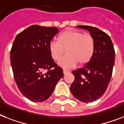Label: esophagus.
Segmentation results:
<instances>
[{
  "label": "esophagus",
  "mask_w": 124,
  "mask_h": 124,
  "mask_svg": "<svg viewBox=\"0 0 124 124\" xmlns=\"http://www.w3.org/2000/svg\"><path fill=\"white\" fill-rule=\"evenodd\" d=\"M63 74H67L69 73V71L66 70H63Z\"/></svg>",
  "instance_id": "esophagus-1"
}]
</instances>
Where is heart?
Wrapping results in <instances>:
<instances>
[{
	"label": "heart",
	"mask_w": 124,
	"mask_h": 124,
	"mask_svg": "<svg viewBox=\"0 0 124 124\" xmlns=\"http://www.w3.org/2000/svg\"><path fill=\"white\" fill-rule=\"evenodd\" d=\"M95 49V41L92 35L75 30H67L58 37V41H52L49 44V52L52 58L58 61L65 53L67 54L59 61L64 69L74 67L78 63L84 65L89 63Z\"/></svg>",
	"instance_id": "1"
}]
</instances>
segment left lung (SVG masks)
I'll return each mask as SVG.
<instances>
[{
    "label": "left lung",
    "instance_id": "8db88e82",
    "mask_svg": "<svg viewBox=\"0 0 124 124\" xmlns=\"http://www.w3.org/2000/svg\"><path fill=\"white\" fill-rule=\"evenodd\" d=\"M90 31L95 41L94 52L84 67L72 71L74 81L70 86L72 95L79 101L89 103L105 93L113 74L115 52L107 33L90 26H78Z\"/></svg>",
    "mask_w": 124,
    "mask_h": 124
}]
</instances>
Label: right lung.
<instances>
[{
  "mask_svg": "<svg viewBox=\"0 0 124 124\" xmlns=\"http://www.w3.org/2000/svg\"><path fill=\"white\" fill-rule=\"evenodd\" d=\"M56 27L32 25L16 36L10 51L11 65L19 91L34 102L48 98L63 77L54 61L49 44L58 33Z\"/></svg>",
  "mask_w": 124,
  "mask_h": 124,
  "instance_id": "obj_1",
  "label": "right lung"
}]
</instances>
